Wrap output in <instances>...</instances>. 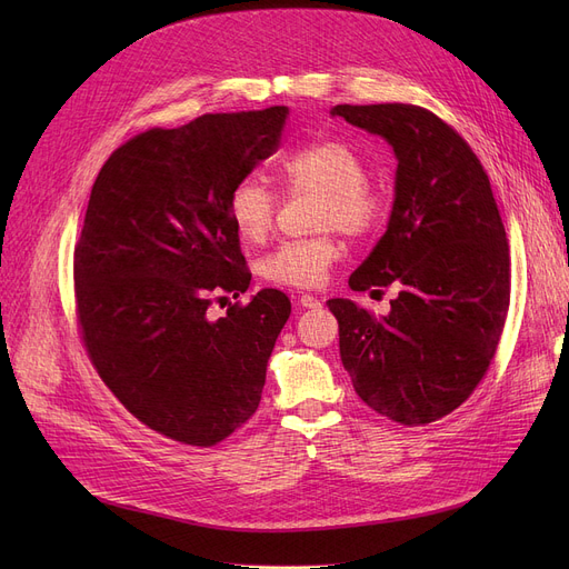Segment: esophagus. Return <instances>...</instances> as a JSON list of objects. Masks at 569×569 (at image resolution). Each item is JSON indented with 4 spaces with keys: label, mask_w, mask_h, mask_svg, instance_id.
I'll return each instance as SVG.
<instances>
[{
    "label": "esophagus",
    "mask_w": 569,
    "mask_h": 569,
    "mask_svg": "<svg viewBox=\"0 0 569 569\" xmlns=\"http://www.w3.org/2000/svg\"><path fill=\"white\" fill-rule=\"evenodd\" d=\"M297 305H300L302 309H320L322 305H320V300H318V297H313V295H302L300 297V300H297Z\"/></svg>",
    "instance_id": "obj_1"
}]
</instances>
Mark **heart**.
Instances as JSON below:
<instances>
[{
  "label": "heart",
  "mask_w": 569,
  "mask_h": 569,
  "mask_svg": "<svg viewBox=\"0 0 569 569\" xmlns=\"http://www.w3.org/2000/svg\"><path fill=\"white\" fill-rule=\"evenodd\" d=\"M279 174L290 189L320 193L318 226L339 228L346 234H365L382 217V196L367 182V166L357 149L343 140H318L279 163ZM277 198L258 177H244L230 189L228 219L244 242L258 244L274 226ZM335 237L320 234L279 244L260 262V277L288 288L320 286L339 260Z\"/></svg>",
  "instance_id": "obj_1"
}]
</instances>
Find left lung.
Listing matches in <instances>:
<instances>
[{"mask_svg": "<svg viewBox=\"0 0 569 569\" xmlns=\"http://www.w3.org/2000/svg\"><path fill=\"white\" fill-rule=\"evenodd\" d=\"M397 157L385 234L348 286L397 283L390 313L330 300L343 369L360 399L401 425L459 408L487 373L510 307V247L489 177L433 112L403 103L335 106Z\"/></svg>", "mask_w": 569, "mask_h": 569, "instance_id": "8db88e82", "label": "left lung"}]
</instances>
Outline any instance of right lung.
Returning a JSON list of instances; mask_svg holds the SVG:
<instances>
[{"instance_id":"add662e5","label":"right lung","mask_w":569,"mask_h":569,"mask_svg":"<svg viewBox=\"0 0 569 569\" xmlns=\"http://www.w3.org/2000/svg\"><path fill=\"white\" fill-rule=\"evenodd\" d=\"M290 110L202 114L114 149L89 196L73 277L82 339L142 425L209 447L258 410L290 300L262 288L209 318L251 274L228 219L230 189L272 157Z\"/></svg>"}]
</instances>
